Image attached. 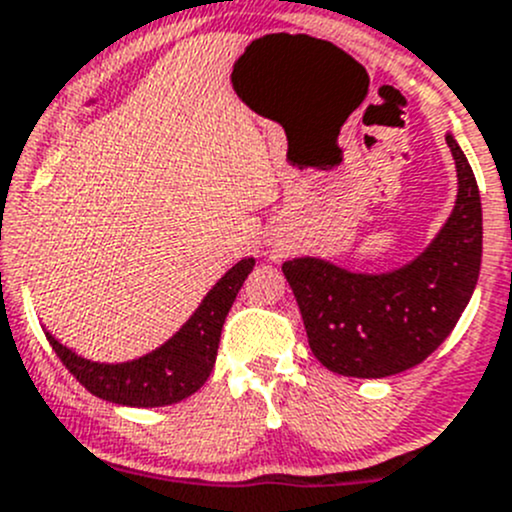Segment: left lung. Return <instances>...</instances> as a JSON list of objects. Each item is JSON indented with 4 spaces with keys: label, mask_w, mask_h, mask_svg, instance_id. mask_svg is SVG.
Instances as JSON below:
<instances>
[{
    "label": "left lung",
    "mask_w": 512,
    "mask_h": 512,
    "mask_svg": "<svg viewBox=\"0 0 512 512\" xmlns=\"http://www.w3.org/2000/svg\"><path fill=\"white\" fill-rule=\"evenodd\" d=\"M458 199L428 249L388 273H353L323 258H293L283 276L296 296L313 356L333 373L386 378L423 363L458 323L483 256L480 191L468 159L445 136Z\"/></svg>",
    "instance_id": "1"
}]
</instances>
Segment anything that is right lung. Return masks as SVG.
I'll return each mask as SVG.
<instances>
[{
  "label": "right lung",
  "instance_id": "add662e5",
  "mask_svg": "<svg viewBox=\"0 0 512 512\" xmlns=\"http://www.w3.org/2000/svg\"><path fill=\"white\" fill-rule=\"evenodd\" d=\"M256 266L254 258H241L234 268L219 278L204 296L194 316L156 351L126 363H96L77 356L47 333L49 346L67 366V371L96 398L131 408L171 406L199 391L211 376L219 351L221 328L244 286L246 276Z\"/></svg>",
  "mask_w": 512,
  "mask_h": 512
}]
</instances>
